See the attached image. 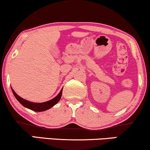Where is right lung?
Segmentation results:
<instances>
[{
    "label": "right lung",
    "mask_w": 150,
    "mask_h": 150,
    "mask_svg": "<svg viewBox=\"0 0 150 150\" xmlns=\"http://www.w3.org/2000/svg\"><path fill=\"white\" fill-rule=\"evenodd\" d=\"M12 91L13 94L15 96V98H16V100H18V102H20L21 105L23 106V107L28 108V109L33 110L34 111H37V112H40V111H46L49 109H50L51 107H52L53 106L55 105L57 102L59 101L60 99L62 98V90H63V88H62V90L60 91V92L59 93V94L56 97H54L52 99H51L50 100L47 102H41V103H37V102H33L28 101V100H26L22 98L21 97H20L19 96H18L16 93V92L13 90L12 88Z\"/></svg>",
    "instance_id": "right-lung-1"
}]
</instances>
